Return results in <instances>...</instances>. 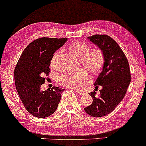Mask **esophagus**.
Returning <instances> with one entry per match:
<instances>
[{"instance_id":"obj_1","label":"esophagus","mask_w":146,"mask_h":146,"mask_svg":"<svg viewBox=\"0 0 146 146\" xmlns=\"http://www.w3.org/2000/svg\"><path fill=\"white\" fill-rule=\"evenodd\" d=\"M74 91L78 93L80 95H82V94H84V92L83 91H82V90H74Z\"/></svg>"}]
</instances>
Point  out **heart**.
Instances as JSON below:
<instances>
[{"instance_id":"heart-1","label":"heart","mask_w":146,"mask_h":146,"mask_svg":"<svg viewBox=\"0 0 146 146\" xmlns=\"http://www.w3.org/2000/svg\"><path fill=\"white\" fill-rule=\"evenodd\" d=\"M68 50L72 55L79 58V62L91 74L96 75L101 71L104 63V56L102 50L98 48L89 49L88 46L81 41L72 42L68 46ZM57 55L58 53L54 56L51 66H53ZM85 70L81 68L72 72L66 73L59 78L58 82L68 88H83L91 82L90 78Z\"/></svg>"}]
</instances>
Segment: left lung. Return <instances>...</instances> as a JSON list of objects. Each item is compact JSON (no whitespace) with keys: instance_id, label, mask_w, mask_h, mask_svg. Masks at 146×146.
Listing matches in <instances>:
<instances>
[{"instance_id":"left-lung-1","label":"left lung","mask_w":146,"mask_h":146,"mask_svg":"<svg viewBox=\"0 0 146 146\" xmlns=\"http://www.w3.org/2000/svg\"><path fill=\"white\" fill-rule=\"evenodd\" d=\"M88 39L103 52L104 63L94 83L95 90L99 86L102 87L100 94L96 97V92L90 93L94 98L92 104L84 110L92 117H102L111 113L124 98L131 82L130 70L122 50L110 36L96 35Z\"/></svg>"}]
</instances>
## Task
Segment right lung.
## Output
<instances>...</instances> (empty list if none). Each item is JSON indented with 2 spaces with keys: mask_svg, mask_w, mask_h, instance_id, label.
<instances>
[{
  "mask_svg": "<svg viewBox=\"0 0 146 146\" xmlns=\"http://www.w3.org/2000/svg\"><path fill=\"white\" fill-rule=\"evenodd\" d=\"M67 41L64 38H40L24 50L15 69L16 88L27 110L44 118L56 111L64 91L59 87L42 91L40 86L48 75L54 54Z\"/></svg>",
  "mask_w": 146,
  "mask_h": 146,
  "instance_id": "obj_1",
  "label": "right lung"
}]
</instances>
